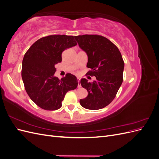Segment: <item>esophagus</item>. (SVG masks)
I'll return each instance as SVG.
<instances>
[{
  "label": "esophagus",
  "instance_id": "34e87169",
  "mask_svg": "<svg viewBox=\"0 0 159 159\" xmlns=\"http://www.w3.org/2000/svg\"><path fill=\"white\" fill-rule=\"evenodd\" d=\"M78 88H80V87H81V84H80V79H79V78H78Z\"/></svg>",
  "mask_w": 159,
  "mask_h": 159
}]
</instances>
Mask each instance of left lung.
Masks as SVG:
<instances>
[{"instance_id":"8db88e82","label":"left lung","mask_w":159,"mask_h":159,"mask_svg":"<svg viewBox=\"0 0 159 159\" xmlns=\"http://www.w3.org/2000/svg\"><path fill=\"white\" fill-rule=\"evenodd\" d=\"M79 46L87 53L86 75L96 77L93 82L81 79V86L88 95L80 103L83 107L98 110L108 105L115 98L123 82L124 61L118 48L107 38L97 34L75 36Z\"/></svg>"}]
</instances>
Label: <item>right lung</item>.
Segmentation results:
<instances>
[{
  "label": "right lung",
  "mask_w": 159,
  "mask_h": 159,
  "mask_svg": "<svg viewBox=\"0 0 159 159\" xmlns=\"http://www.w3.org/2000/svg\"><path fill=\"white\" fill-rule=\"evenodd\" d=\"M76 45L74 36L50 35L38 40L25 53L22 78L26 93L38 107L60 109L66 93L78 87L74 75L67 74L60 80L54 76L55 64L61 61L62 52Z\"/></svg>",
  "instance_id": "right-lung-1"
}]
</instances>
